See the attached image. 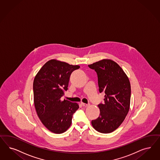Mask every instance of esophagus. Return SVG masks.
<instances>
[{"mask_svg": "<svg viewBox=\"0 0 160 160\" xmlns=\"http://www.w3.org/2000/svg\"><path fill=\"white\" fill-rule=\"evenodd\" d=\"M81 105H82V106H83V107H88V106H89V104H87V103H83V102H82Z\"/></svg>", "mask_w": 160, "mask_h": 160, "instance_id": "esophagus-1", "label": "esophagus"}]
</instances>
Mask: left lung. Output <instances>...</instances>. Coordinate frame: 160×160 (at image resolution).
<instances>
[{
  "label": "left lung",
  "mask_w": 160,
  "mask_h": 160,
  "mask_svg": "<svg viewBox=\"0 0 160 160\" xmlns=\"http://www.w3.org/2000/svg\"><path fill=\"white\" fill-rule=\"evenodd\" d=\"M88 67L97 73L99 92L105 93L104 103L98 105L99 117L91 124L99 132L111 133L123 122L129 111V79L118 64L111 59H102Z\"/></svg>",
  "instance_id": "1"
}]
</instances>
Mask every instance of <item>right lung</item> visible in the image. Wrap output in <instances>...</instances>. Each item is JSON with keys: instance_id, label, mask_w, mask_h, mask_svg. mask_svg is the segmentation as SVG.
<instances>
[{"instance_id": "add662e5", "label": "right lung", "mask_w": 160, "mask_h": 160, "mask_svg": "<svg viewBox=\"0 0 160 160\" xmlns=\"http://www.w3.org/2000/svg\"><path fill=\"white\" fill-rule=\"evenodd\" d=\"M56 59L45 63L36 74L33 84L36 113L47 129L55 134L65 132L72 123L73 114L79 108L77 103L61 98L67 91L72 72L79 69Z\"/></svg>"}]
</instances>
